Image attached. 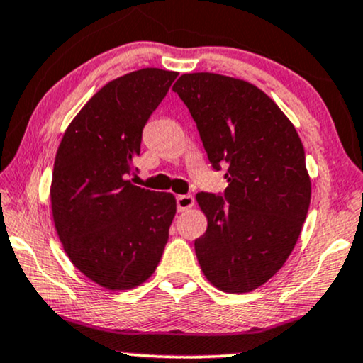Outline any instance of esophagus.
Returning a JSON list of instances; mask_svg holds the SVG:
<instances>
[{
	"instance_id": "1",
	"label": "esophagus",
	"mask_w": 363,
	"mask_h": 363,
	"mask_svg": "<svg viewBox=\"0 0 363 363\" xmlns=\"http://www.w3.org/2000/svg\"><path fill=\"white\" fill-rule=\"evenodd\" d=\"M176 203H177V211H179V213H182V211L191 209L192 206H194V197H192L191 194L177 196Z\"/></svg>"
}]
</instances>
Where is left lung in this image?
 Segmentation results:
<instances>
[{
    "label": "left lung",
    "instance_id": "left-lung-1",
    "mask_svg": "<svg viewBox=\"0 0 363 363\" xmlns=\"http://www.w3.org/2000/svg\"><path fill=\"white\" fill-rule=\"evenodd\" d=\"M194 118L224 196L197 192L208 229L194 241L204 277L226 293L253 291L291 255L306 219L311 181L293 123L263 90L241 79L184 73L172 86Z\"/></svg>",
    "mask_w": 363,
    "mask_h": 363
}]
</instances>
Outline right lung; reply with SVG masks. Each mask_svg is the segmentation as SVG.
Returning <instances> with one entry per match:
<instances>
[{"label": "right lung", "mask_w": 363, "mask_h": 363, "mask_svg": "<svg viewBox=\"0 0 363 363\" xmlns=\"http://www.w3.org/2000/svg\"><path fill=\"white\" fill-rule=\"evenodd\" d=\"M177 72L142 68L108 82L67 127L50 201L57 235L79 272L112 291L152 277L169 240L176 197L134 186L142 128Z\"/></svg>", "instance_id": "add662e5"}]
</instances>
